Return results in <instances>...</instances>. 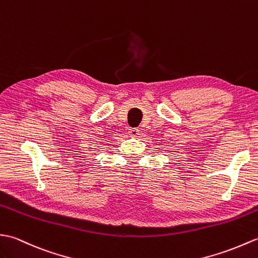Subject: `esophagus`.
I'll list each match as a JSON object with an SVG mask.
<instances>
[{
	"instance_id": "esophagus-1",
	"label": "esophagus",
	"mask_w": 258,
	"mask_h": 258,
	"mask_svg": "<svg viewBox=\"0 0 258 258\" xmlns=\"http://www.w3.org/2000/svg\"><path fill=\"white\" fill-rule=\"evenodd\" d=\"M139 129H137V128H131V129H129V136H131V137H134V138H137V137H138V135H139Z\"/></svg>"
}]
</instances>
